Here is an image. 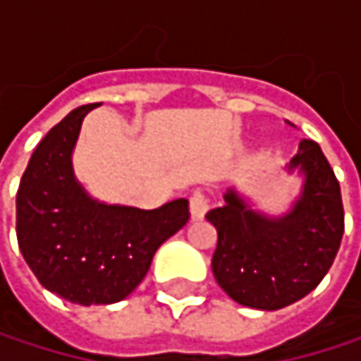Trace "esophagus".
<instances>
[{"label": "esophagus", "instance_id": "34e87169", "mask_svg": "<svg viewBox=\"0 0 361 361\" xmlns=\"http://www.w3.org/2000/svg\"><path fill=\"white\" fill-rule=\"evenodd\" d=\"M209 211V198L202 190H194L190 194V215L192 219H200L204 217V213Z\"/></svg>", "mask_w": 361, "mask_h": 361}]
</instances>
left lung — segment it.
<instances>
[{
  "mask_svg": "<svg viewBox=\"0 0 361 361\" xmlns=\"http://www.w3.org/2000/svg\"><path fill=\"white\" fill-rule=\"evenodd\" d=\"M295 167L303 171L305 185L286 217L255 213L234 190L226 194L224 207L207 213L217 228L213 276L245 307L271 312L303 299L322 282L341 247V185L322 148L301 140L290 161Z\"/></svg>",
  "mask_w": 361,
  "mask_h": 361,
  "instance_id": "1",
  "label": "left lung"
}]
</instances>
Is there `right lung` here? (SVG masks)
<instances>
[{
  "label": "right lung",
  "instance_id": "obj_1",
  "mask_svg": "<svg viewBox=\"0 0 361 361\" xmlns=\"http://www.w3.org/2000/svg\"><path fill=\"white\" fill-rule=\"evenodd\" d=\"M92 109H75L39 142L16 194V238L49 293L79 305H109L144 280L157 249L185 226L190 209L185 198L144 211L102 204L83 192L71 152Z\"/></svg>",
  "mask_w": 361,
  "mask_h": 361
}]
</instances>
